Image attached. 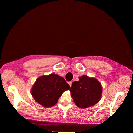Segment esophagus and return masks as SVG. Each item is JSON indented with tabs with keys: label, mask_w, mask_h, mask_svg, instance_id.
I'll return each instance as SVG.
<instances>
[{
	"label": "esophagus",
	"mask_w": 133,
	"mask_h": 133,
	"mask_svg": "<svg viewBox=\"0 0 133 133\" xmlns=\"http://www.w3.org/2000/svg\"><path fill=\"white\" fill-rule=\"evenodd\" d=\"M68 84L69 85L70 87H71V85H72V82H68Z\"/></svg>",
	"instance_id": "34e87169"
}]
</instances>
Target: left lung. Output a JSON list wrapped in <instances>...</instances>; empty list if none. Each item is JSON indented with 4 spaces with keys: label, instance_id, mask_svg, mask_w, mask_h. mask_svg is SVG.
Here are the masks:
<instances>
[{
    "label": "left lung",
    "instance_id": "obj_1",
    "mask_svg": "<svg viewBox=\"0 0 133 133\" xmlns=\"http://www.w3.org/2000/svg\"><path fill=\"white\" fill-rule=\"evenodd\" d=\"M74 103L81 108H87L97 104L101 98L103 88L96 78L84 75L75 81L70 89Z\"/></svg>",
    "mask_w": 133,
    "mask_h": 133
}]
</instances>
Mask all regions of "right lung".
<instances>
[{
  "label": "right lung",
  "mask_w": 133,
  "mask_h": 133,
  "mask_svg": "<svg viewBox=\"0 0 133 133\" xmlns=\"http://www.w3.org/2000/svg\"><path fill=\"white\" fill-rule=\"evenodd\" d=\"M69 89L63 77L51 74L36 79L31 89V94L38 104L50 107L55 105L62 93Z\"/></svg>",
  "instance_id": "right-lung-1"
}]
</instances>
